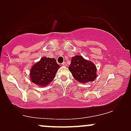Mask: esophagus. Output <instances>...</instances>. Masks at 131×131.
Listing matches in <instances>:
<instances>
[{
  "mask_svg": "<svg viewBox=\"0 0 131 131\" xmlns=\"http://www.w3.org/2000/svg\"><path fill=\"white\" fill-rule=\"evenodd\" d=\"M62 65L63 66H64V67H67V63L66 62H63V63H62Z\"/></svg>",
  "mask_w": 131,
  "mask_h": 131,
  "instance_id": "34e87169",
  "label": "esophagus"
}]
</instances>
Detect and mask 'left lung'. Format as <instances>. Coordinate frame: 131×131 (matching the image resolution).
<instances>
[{
    "mask_svg": "<svg viewBox=\"0 0 131 131\" xmlns=\"http://www.w3.org/2000/svg\"><path fill=\"white\" fill-rule=\"evenodd\" d=\"M69 70L73 78L81 83L93 81L97 77V68L95 64L80 55L72 57Z\"/></svg>",
    "mask_w": 131,
    "mask_h": 131,
    "instance_id": "obj_1",
    "label": "left lung"
}]
</instances>
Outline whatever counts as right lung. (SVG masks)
I'll use <instances>...</instances> for the list:
<instances>
[{
    "mask_svg": "<svg viewBox=\"0 0 131 131\" xmlns=\"http://www.w3.org/2000/svg\"><path fill=\"white\" fill-rule=\"evenodd\" d=\"M60 66L54 58L42 57L30 71L31 80L36 84L44 86L49 84L55 78Z\"/></svg>",
    "mask_w": 131,
    "mask_h": 131,
    "instance_id": "1",
    "label": "right lung"
}]
</instances>
